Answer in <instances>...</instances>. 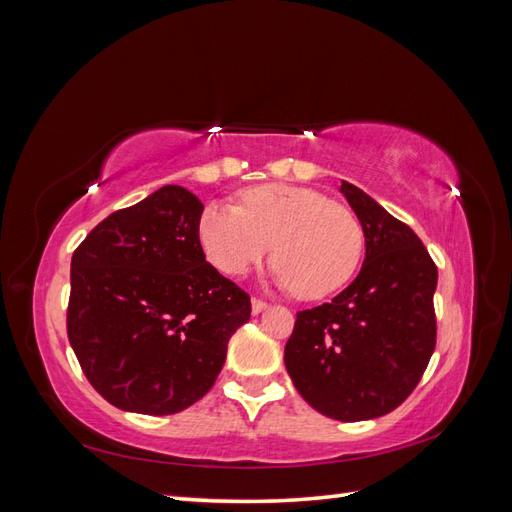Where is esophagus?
I'll return each instance as SVG.
<instances>
[{"label":"esophagus","mask_w":512,"mask_h":512,"mask_svg":"<svg viewBox=\"0 0 512 512\" xmlns=\"http://www.w3.org/2000/svg\"><path fill=\"white\" fill-rule=\"evenodd\" d=\"M268 307V303L266 301H261V299H251V310H253V314H261Z\"/></svg>","instance_id":"1"}]
</instances>
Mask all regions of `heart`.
Returning a JSON list of instances; mask_svg holds the SVG:
<instances>
[{
    "instance_id": "obj_1",
    "label": "heart",
    "mask_w": 512,
    "mask_h": 512,
    "mask_svg": "<svg viewBox=\"0 0 512 512\" xmlns=\"http://www.w3.org/2000/svg\"><path fill=\"white\" fill-rule=\"evenodd\" d=\"M207 259L229 277L264 261L275 244V281L303 299L347 285L364 255L358 216L314 189L268 183L246 189L242 207L211 202L198 220Z\"/></svg>"
}]
</instances>
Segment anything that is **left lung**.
<instances>
[{"instance_id":"8db88e82","label":"left lung","mask_w":512,"mask_h":512,"mask_svg":"<svg viewBox=\"0 0 512 512\" xmlns=\"http://www.w3.org/2000/svg\"><path fill=\"white\" fill-rule=\"evenodd\" d=\"M364 229L360 275L331 303L296 314L285 368L314 410L336 421L392 412L421 382L436 347L438 270L408 224L342 181Z\"/></svg>"}]
</instances>
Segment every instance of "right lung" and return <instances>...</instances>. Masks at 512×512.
Returning a JSON list of instances; mask_svg holds the SVG:
<instances>
[{
  "mask_svg": "<svg viewBox=\"0 0 512 512\" xmlns=\"http://www.w3.org/2000/svg\"><path fill=\"white\" fill-rule=\"evenodd\" d=\"M202 202L165 185L111 213L71 257L67 336L91 386L126 412L174 414L205 397L251 296L202 253Z\"/></svg>",
  "mask_w": 512,
  "mask_h": 512,
  "instance_id": "obj_1",
  "label": "right lung"
}]
</instances>
